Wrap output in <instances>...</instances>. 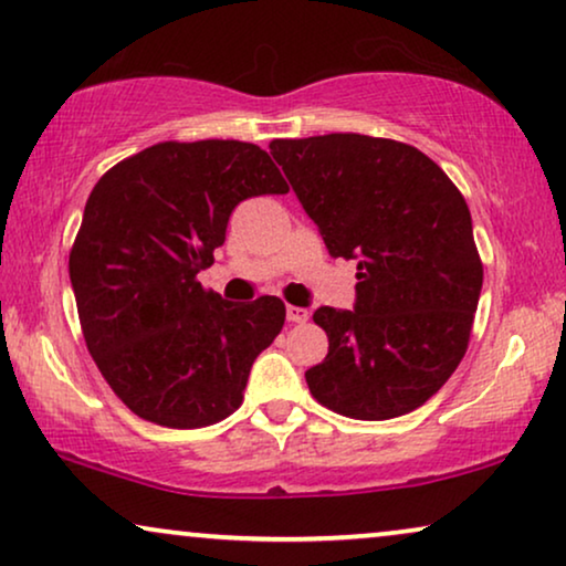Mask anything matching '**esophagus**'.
Here are the masks:
<instances>
[{
    "label": "esophagus",
    "instance_id": "obj_1",
    "mask_svg": "<svg viewBox=\"0 0 566 566\" xmlns=\"http://www.w3.org/2000/svg\"><path fill=\"white\" fill-rule=\"evenodd\" d=\"M285 316H289V322H293V324H304L308 319V308L289 306L285 308Z\"/></svg>",
    "mask_w": 566,
    "mask_h": 566
}]
</instances>
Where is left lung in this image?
Masks as SVG:
<instances>
[{"label":"left lung","instance_id":"left-lung-1","mask_svg":"<svg viewBox=\"0 0 566 566\" xmlns=\"http://www.w3.org/2000/svg\"><path fill=\"white\" fill-rule=\"evenodd\" d=\"M270 154L327 244L358 262L355 308L322 306L312 397L353 420L422 407L469 347L484 268L459 188L415 146L360 134L275 138Z\"/></svg>","mask_w":566,"mask_h":566}]
</instances>
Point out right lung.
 I'll return each instance as SVG.
<instances>
[{
	"mask_svg": "<svg viewBox=\"0 0 566 566\" xmlns=\"http://www.w3.org/2000/svg\"><path fill=\"white\" fill-rule=\"evenodd\" d=\"M289 192L247 142H161L99 177L69 252L84 343L130 412L161 428H206L237 412L285 304H229L198 283L234 208Z\"/></svg>",
	"mask_w": 566,
	"mask_h": 566,
	"instance_id": "1",
	"label": "right lung"
}]
</instances>
